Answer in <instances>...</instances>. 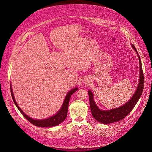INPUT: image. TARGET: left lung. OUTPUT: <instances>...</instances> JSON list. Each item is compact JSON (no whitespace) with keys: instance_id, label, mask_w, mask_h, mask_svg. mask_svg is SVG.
<instances>
[{"instance_id":"8db88e82","label":"left lung","mask_w":152,"mask_h":152,"mask_svg":"<svg viewBox=\"0 0 152 152\" xmlns=\"http://www.w3.org/2000/svg\"><path fill=\"white\" fill-rule=\"evenodd\" d=\"M132 48L136 52L140 62V79L139 83L137 90L132 96V97L126 103L122 105L120 107L117 108H114V109L110 110H101L97 107L94 100V96L91 91L88 90V95L90 99V104L91 111L93 117L99 122L103 124H110L116 121H118L124 117H126L134 109L135 104L138 102L140 97L141 96L142 93L144 89V78L142 69V64L140 55L134 46V45H132Z\"/></svg>"}]
</instances>
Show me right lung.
Instances as JSON below:
<instances>
[{
  "instance_id": "right-lung-1",
  "label": "right lung",
  "mask_w": 152,
  "mask_h": 152,
  "mask_svg": "<svg viewBox=\"0 0 152 152\" xmlns=\"http://www.w3.org/2000/svg\"><path fill=\"white\" fill-rule=\"evenodd\" d=\"M10 88H11V96L12 97V100H13L15 104L16 105L17 107L18 108V110L21 113V114H22L24 116V117L26 119H27L31 123H32V124H34L36 126L41 127H48L55 126L59 124L60 123H61L62 122H63L64 121V120L66 118L67 115L68 107H69V103L70 99L72 95L78 90V88L75 87L73 89H72V90H70L67 94L66 98H65V99L64 100V102H63V104H62L61 107L60 108V110L57 112V113L56 114H55L53 116L50 117L48 118H46V119L36 120V119L32 118L31 117H29V116H28L26 114H25L23 112L22 110L20 109V107L18 106V105L17 104V103L15 100L14 94L12 92V90L11 88V84H10Z\"/></svg>"
}]
</instances>
